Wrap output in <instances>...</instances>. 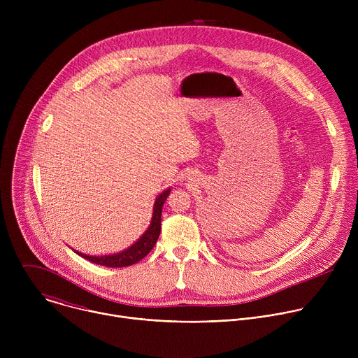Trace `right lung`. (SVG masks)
Here are the masks:
<instances>
[{"instance_id":"right-lung-1","label":"right lung","mask_w":358,"mask_h":358,"mask_svg":"<svg viewBox=\"0 0 358 358\" xmlns=\"http://www.w3.org/2000/svg\"><path fill=\"white\" fill-rule=\"evenodd\" d=\"M170 195V188L163 191L155 201V206H152V215L148 228L144 231V234L127 249L117 252V253H110V255H86L79 250H75L79 257L90 261L92 264H97L100 266H108V268H124L137 264L141 261L144 257L150 253V250L155 248L160 231H162V210L164 206V201Z\"/></svg>"}]
</instances>
